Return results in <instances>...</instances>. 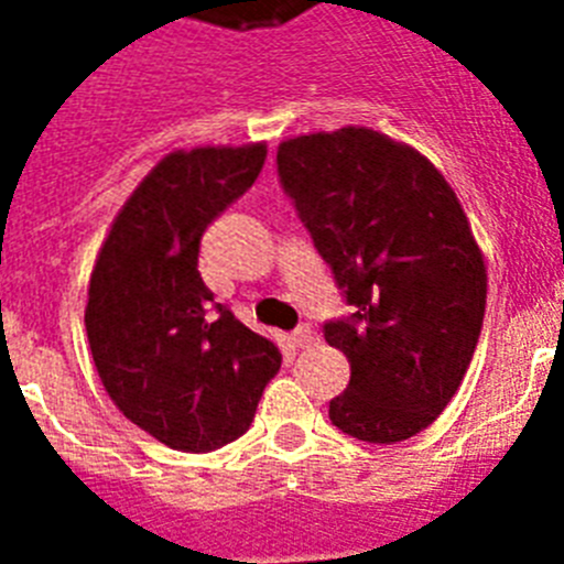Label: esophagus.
I'll list each match as a JSON object with an SVG mask.
<instances>
[{
  "label": "esophagus",
  "mask_w": 564,
  "mask_h": 564,
  "mask_svg": "<svg viewBox=\"0 0 564 564\" xmlns=\"http://www.w3.org/2000/svg\"><path fill=\"white\" fill-rule=\"evenodd\" d=\"M292 345H295V348H310V345H316V330H313V327H299V330H292Z\"/></svg>",
  "instance_id": "34e87169"
}]
</instances>
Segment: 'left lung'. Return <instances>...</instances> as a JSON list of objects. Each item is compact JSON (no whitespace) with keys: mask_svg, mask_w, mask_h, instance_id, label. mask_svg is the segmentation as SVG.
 <instances>
[{"mask_svg":"<svg viewBox=\"0 0 564 564\" xmlns=\"http://www.w3.org/2000/svg\"><path fill=\"white\" fill-rule=\"evenodd\" d=\"M278 172L354 307L325 339L351 380L330 421L394 445L442 415L471 366L486 313V260L433 163L362 126L290 137Z\"/></svg>","mask_w":564,"mask_h":564,"instance_id":"1","label":"left lung"}]
</instances>
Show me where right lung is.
<instances>
[{
    "label": "right lung",
    "instance_id": "obj_1",
    "mask_svg": "<svg viewBox=\"0 0 564 564\" xmlns=\"http://www.w3.org/2000/svg\"><path fill=\"white\" fill-rule=\"evenodd\" d=\"M265 143L175 149L128 195L101 242L84 327L117 410L175 451H213L254 421L281 369L272 339L213 304L204 228L257 181Z\"/></svg>",
    "mask_w": 564,
    "mask_h": 564
}]
</instances>
